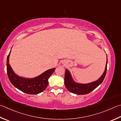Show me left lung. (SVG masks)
Returning <instances> with one entry per match:
<instances>
[{"label":"left lung","mask_w":121,"mask_h":121,"mask_svg":"<svg viewBox=\"0 0 121 121\" xmlns=\"http://www.w3.org/2000/svg\"><path fill=\"white\" fill-rule=\"evenodd\" d=\"M107 64H108V58H107L105 68L103 75L97 81L87 84L76 83L73 79L69 70L66 69L64 77V83L66 87L70 92L78 95L87 94L91 92L103 82L106 74Z\"/></svg>","instance_id":"left-lung-1"}]
</instances>
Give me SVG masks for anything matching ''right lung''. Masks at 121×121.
<instances>
[{
    "label": "right lung",
    "mask_w": 121,
    "mask_h": 121,
    "mask_svg": "<svg viewBox=\"0 0 121 121\" xmlns=\"http://www.w3.org/2000/svg\"><path fill=\"white\" fill-rule=\"evenodd\" d=\"M10 53V52L7 58V72L11 83L18 90L28 94H37L44 91L48 84V78L55 68L47 70L35 78H26L20 77L15 73L9 63Z\"/></svg>",
    "instance_id": "obj_1"
}]
</instances>
